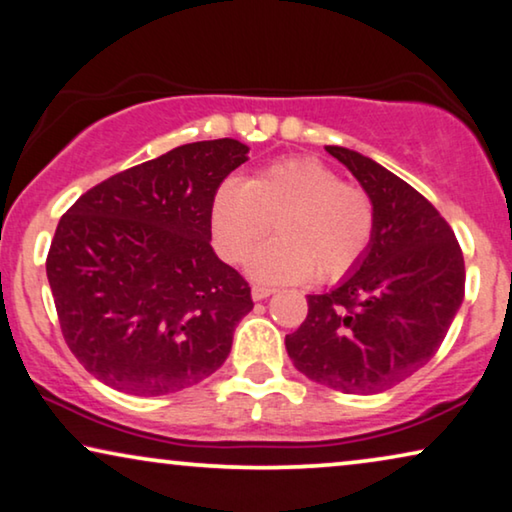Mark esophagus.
<instances>
[{"label":"esophagus","instance_id":"1","mask_svg":"<svg viewBox=\"0 0 512 512\" xmlns=\"http://www.w3.org/2000/svg\"><path fill=\"white\" fill-rule=\"evenodd\" d=\"M250 294H253V299H255V301H264L266 297H271V294H273V290H271V287H262V285H255V287H253V292H250Z\"/></svg>","mask_w":512,"mask_h":512}]
</instances>
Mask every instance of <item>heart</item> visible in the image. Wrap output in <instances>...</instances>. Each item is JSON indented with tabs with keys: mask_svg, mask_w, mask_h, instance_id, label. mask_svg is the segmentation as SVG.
I'll use <instances>...</instances> for the list:
<instances>
[{
	"mask_svg": "<svg viewBox=\"0 0 512 512\" xmlns=\"http://www.w3.org/2000/svg\"><path fill=\"white\" fill-rule=\"evenodd\" d=\"M276 222L280 239L250 257V276L269 285L306 283L315 273L336 280L369 250L376 208L364 190L311 157L278 160L250 181L227 178L213 194V241L227 262H243Z\"/></svg>",
	"mask_w": 512,
	"mask_h": 512,
	"instance_id": "b5f03b06",
	"label": "heart"
}]
</instances>
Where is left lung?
<instances>
[{
    "mask_svg": "<svg viewBox=\"0 0 512 512\" xmlns=\"http://www.w3.org/2000/svg\"><path fill=\"white\" fill-rule=\"evenodd\" d=\"M376 208L371 246L285 336L294 366L331 390L378 394L422 369L464 301V255L441 213L371 157L327 146Z\"/></svg>",
    "mask_w": 512,
    "mask_h": 512,
    "instance_id": "8db88e82",
    "label": "left lung"
}]
</instances>
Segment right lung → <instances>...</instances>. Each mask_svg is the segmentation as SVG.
I'll return each instance as SVG.
<instances>
[{"instance_id": "add662e5", "label": "right lung", "mask_w": 512, "mask_h": 512, "mask_svg": "<svg viewBox=\"0 0 512 512\" xmlns=\"http://www.w3.org/2000/svg\"><path fill=\"white\" fill-rule=\"evenodd\" d=\"M248 150L185 143L106 178L62 215L50 292L69 350L104 385L162 397L225 364L253 299L213 253L211 201Z\"/></svg>"}]
</instances>
